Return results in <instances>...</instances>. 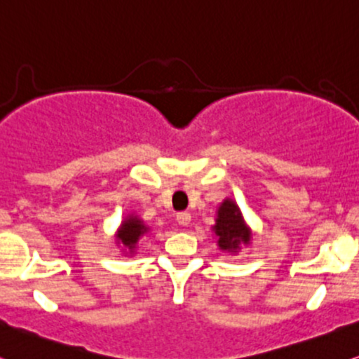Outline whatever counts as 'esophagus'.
Listing matches in <instances>:
<instances>
[{"mask_svg":"<svg viewBox=\"0 0 359 359\" xmlns=\"http://www.w3.org/2000/svg\"><path fill=\"white\" fill-rule=\"evenodd\" d=\"M176 220H178L180 225H183V227H187V225H190V222H191V213H188V212H180L178 215H176Z\"/></svg>","mask_w":359,"mask_h":359,"instance_id":"1","label":"esophagus"}]
</instances>
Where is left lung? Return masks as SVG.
<instances>
[{"mask_svg":"<svg viewBox=\"0 0 359 359\" xmlns=\"http://www.w3.org/2000/svg\"><path fill=\"white\" fill-rule=\"evenodd\" d=\"M212 231L220 251L229 255H237L243 245H249L252 241L251 227L244 220L239 205L232 198H224L219 205Z\"/></svg>","mask_w":359,"mask_h":359,"instance_id":"left-lung-1","label":"left lung"}]
</instances>
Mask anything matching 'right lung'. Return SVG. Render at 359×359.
I'll return each mask as SVG.
<instances>
[{"mask_svg":"<svg viewBox=\"0 0 359 359\" xmlns=\"http://www.w3.org/2000/svg\"><path fill=\"white\" fill-rule=\"evenodd\" d=\"M151 227L134 212L126 215L115 232V244L122 248L123 256H135L140 239L147 236Z\"/></svg>","mask_w":359,"mask_h":359,"instance_id":"add662e5","label":"right lung"}]
</instances>
